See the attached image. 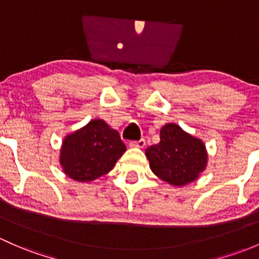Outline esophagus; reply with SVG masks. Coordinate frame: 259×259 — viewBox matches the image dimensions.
<instances>
[{
  "instance_id": "obj_1",
  "label": "esophagus",
  "mask_w": 259,
  "mask_h": 259,
  "mask_svg": "<svg viewBox=\"0 0 259 259\" xmlns=\"http://www.w3.org/2000/svg\"><path fill=\"white\" fill-rule=\"evenodd\" d=\"M145 146H146L145 140H140V141H136V142L130 143V147H135V148H145Z\"/></svg>"
}]
</instances>
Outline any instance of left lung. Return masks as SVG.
Masks as SVG:
<instances>
[{
    "mask_svg": "<svg viewBox=\"0 0 259 259\" xmlns=\"http://www.w3.org/2000/svg\"><path fill=\"white\" fill-rule=\"evenodd\" d=\"M158 145L146 149L152 172L175 187L194 182L207 168L208 152L203 141L176 123H166L159 131Z\"/></svg>",
    "mask_w": 259,
    "mask_h": 259,
    "instance_id": "left-lung-1",
    "label": "left lung"
}]
</instances>
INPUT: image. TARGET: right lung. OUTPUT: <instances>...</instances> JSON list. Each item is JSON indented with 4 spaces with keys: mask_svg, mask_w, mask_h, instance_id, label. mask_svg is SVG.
<instances>
[{
    "mask_svg": "<svg viewBox=\"0 0 259 259\" xmlns=\"http://www.w3.org/2000/svg\"><path fill=\"white\" fill-rule=\"evenodd\" d=\"M126 146L119 133L101 118L68 133L60 148L63 173L77 182H92L113 169Z\"/></svg>",
    "mask_w": 259,
    "mask_h": 259,
    "instance_id": "right-lung-1",
    "label": "right lung"
}]
</instances>
